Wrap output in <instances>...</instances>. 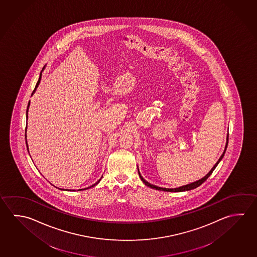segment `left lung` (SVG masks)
<instances>
[{
  "label": "left lung",
  "instance_id": "obj_1",
  "mask_svg": "<svg viewBox=\"0 0 257 257\" xmlns=\"http://www.w3.org/2000/svg\"><path fill=\"white\" fill-rule=\"evenodd\" d=\"M227 144H228V135H227V137H226V144H225V151H224L223 154L221 155L220 158L218 159V161L216 162V164L214 165V167L212 168L211 170H210V171L207 173V175L205 176V177H203L202 179L197 180V181H195V182H192V183H189V184L185 185V186H181L180 188H176V189H166V188H161V187H157V186H155V185L151 184V183H149L148 181H146V180H144V178H143V176L141 175L139 169H138V173H139L140 179L142 180V181L144 182V184L146 185V186H148L150 188H152V189H158V190H163V191H169V192H181V191H187V190H190V189H196V188H198V186H200V185L202 184L203 182H205V181L207 180V178H208L209 176L211 175L212 172H213L214 170L216 169V167L217 166V164L220 162L221 160H222L223 157H224L225 150H226V147H227Z\"/></svg>",
  "mask_w": 257,
  "mask_h": 257
}]
</instances>
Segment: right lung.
Segmentation results:
<instances>
[{
  "instance_id": "right-lung-1",
  "label": "right lung",
  "mask_w": 257,
  "mask_h": 257,
  "mask_svg": "<svg viewBox=\"0 0 257 257\" xmlns=\"http://www.w3.org/2000/svg\"><path fill=\"white\" fill-rule=\"evenodd\" d=\"M43 69H44V68H42V70H43ZM41 72H42V71H41ZM41 75H40V77H39V80H38V82H37L36 86H35V88H34V90H33V92H32V95H33V94H34V92H35V91H36L37 87H38V86H39V84H40V82H41ZM29 107H30V102H29V104H28L27 112H26V117H27V119H28V110H29ZM26 130H27V126H26ZM26 130H25V140H26V145H27L28 151H29V148H28L27 138H26V137H27V135H26ZM102 178H103V176H102V177H101V179H102ZM101 179H100V180H98V181H97V182H95V184L92 185V186H90V187H88V188H86V189H90V188H92V187H94V186H95V185L98 184V183H99L100 180H101ZM79 190H82V189H79Z\"/></svg>"
}]
</instances>
